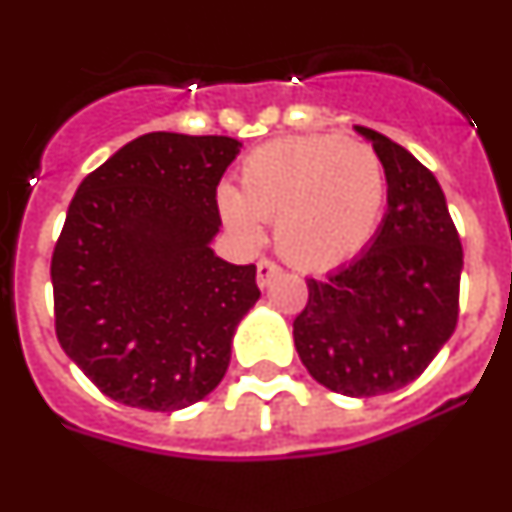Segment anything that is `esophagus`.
Here are the masks:
<instances>
[{"label":"esophagus","mask_w":512,"mask_h":512,"mask_svg":"<svg viewBox=\"0 0 512 512\" xmlns=\"http://www.w3.org/2000/svg\"><path fill=\"white\" fill-rule=\"evenodd\" d=\"M279 274H282V266H279L277 261L261 259L259 264H256V282H259V287H266V284H269L271 279H277Z\"/></svg>","instance_id":"obj_1"}]
</instances>
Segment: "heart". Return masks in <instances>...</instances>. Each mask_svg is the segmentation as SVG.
Masks as SVG:
<instances>
[{
	"label": "heart",
	"mask_w": 512,
	"mask_h": 512,
	"mask_svg": "<svg viewBox=\"0 0 512 512\" xmlns=\"http://www.w3.org/2000/svg\"><path fill=\"white\" fill-rule=\"evenodd\" d=\"M238 182L241 192H217L228 228L259 241L261 220H277L279 251L307 269L354 259L377 230L387 200L379 153L336 133L271 140L243 158Z\"/></svg>",
	"instance_id": "1"
}]
</instances>
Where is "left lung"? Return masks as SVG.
I'll list each match as a JSON object with an SVG mask.
<instances>
[{
    "label": "left lung",
    "instance_id": "8db88e82",
    "mask_svg": "<svg viewBox=\"0 0 512 512\" xmlns=\"http://www.w3.org/2000/svg\"><path fill=\"white\" fill-rule=\"evenodd\" d=\"M356 130L382 158L390 207L369 251L307 279L295 346L323 387L374 397L418 379L451 338L464 251L436 176L387 135Z\"/></svg>",
    "mask_w": 512,
    "mask_h": 512
}]
</instances>
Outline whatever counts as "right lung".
<instances>
[{"mask_svg":"<svg viewBox=\"0 0 512 512\" xmlns=\"http://www.w3.org/2000/svg\"><path fill=\"white\" fill-rule=\"evenodd\" d=\"M228 135L148 133L79 184L51 259L56 336L99 392L171 413L215 390L256 266L215 256Z\"/></svg>","mask_w":512,"mask_h":512,"instance_id":"add662e5","label":"right lung"}]
</instances>
